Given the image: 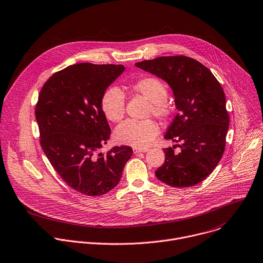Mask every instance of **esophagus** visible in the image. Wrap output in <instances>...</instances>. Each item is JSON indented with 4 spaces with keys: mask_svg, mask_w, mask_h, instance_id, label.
<instances>
[{
    "mask_svg": "<svg viewBox=\"0 0 263 263\" xmlns=\"http://www.w3.org/2000/svg\"><path fill=\"white\" fill-rule=\"evenodd\" d=\"M147 148H140V147H133V153L138 154V153H144L146 152Z\"/></svg>",
    "mask_w": 263,
    "mask_h": 263,
    "instance_id": "1",
    "label": "esophagus"
}]
</instances>
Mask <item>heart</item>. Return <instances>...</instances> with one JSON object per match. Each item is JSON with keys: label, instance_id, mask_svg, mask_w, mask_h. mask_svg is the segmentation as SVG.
Returning <instances> with one entry per match:
<instances>
[{"label": "heart", "instance_id": "obj_1", "mask_svg": "<svg viewBox=\"0 0 263 263\" xmlns=\"http://www.w3.org/2000/svg\"><path fill=\"white\" fill-rule=\"evenodd\" d=\"M133 93L143 96L149 101L147 116L163 119L169 114L167 103V86L159 78L145 76L130 84ZM101 108L107 120L118 123L123 120L126 112V98L118 86H109L102 93L100 99ZM159 134V126L152 120H128L122 123L115 131L118 142L134 147H146Z\"/></svg>", "mask_w": 263, "mask_h": 263}]
</instances>
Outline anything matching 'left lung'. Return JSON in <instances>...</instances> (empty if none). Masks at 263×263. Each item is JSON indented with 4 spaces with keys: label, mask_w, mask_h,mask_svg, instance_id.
Segmentation results:
<instances>
[{
    "label": "left lung",
    "mask_w": 263,
    "mask_h": 263,
    "mask_svg": "<svg viewBox=\"0 0 263 263\" xmlns=\"http://www.w3.org/2000/svg\"><path fill=\"white\" fill-rule=\"evenodd\" d=\"M164 79L171 87L179 114L165 134L181 147L164 148L165 162L156 177L174 188L197 185L219 164L225 151L229 116L225 94L209 68L185 55L160 57L135 64Z\"/></svg>",
    "instance_id": "8db88e82"
}]
</instances>
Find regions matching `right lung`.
I'll list each match as a JSON object with an SVG mask.
<instances>
[{
	"label": "right lung",
	"instance_id": "1",
	"mask_svg": "<svg viewBox=\"0 0 263 263\" xmlns=\"http://www.w3.org/2000/svg\"><path fill=\"white\" fill-rule=\"evenodd\" d=\"M124 70L123 65L75 64L52 74L38 97L41 147L63 181L84 195L112 190L133 155L127 145L98 154L111 133L101 95Z\"/></svg>",
	"mask_w": 263,
	"mask_h": 263
}]
</instances>
